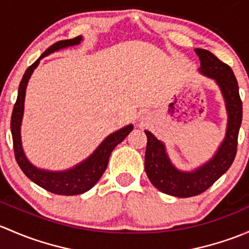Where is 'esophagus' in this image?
<instances>
[{
  "label": "esophagus",
  "mask_w": 249,
  "mask_h": 249,
  "mask_svg": "<svg viewBox=\"0 0 249 249\" xmlns=\"http://www.w3.org/2000/svg\"><path fill=\"white\" fill-rule=\"evenodd\" d=\"M142 121H145V120H147V115L142 114Z\"/></svg>",
  "instance_id": "34e87169"
}]
</instances>
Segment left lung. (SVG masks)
Wrapping results in <instances>:
<instances>
[{
	"instance_id": "8db88e82",
	"label": "left lung",
	"mask_w": 249,
	"mask_h": 249,
	"mask_svg": "<svg viewBox=\"0 0 249 249\" xmlns=\"http://www.w3.org/2000/svg\"><path fill=\"white\" fill-rule=\"evenodd\" d=\"M200 60L199 71L213 79L225 101L228 124L225 138L213 157L194 171H182L173 165L166 155L165 146L148 130L145 153V171L151 183L163 193L178 198L198 196L227 173L235 160L237 138L242 122V102L234 71L228 65L205 49H196Z\"/></svg>"
}]
</instances>
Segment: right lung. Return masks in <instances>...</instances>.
I'll return each instance as SVG.
<instances>
[{"label":"right lung","instance_id":"obj_1","mask_svg":"<svg viewBox=\"0 0 249 249\" xmlns=\"http://www.w3.org/2000/svg\"><path fill=\"white\" fill-rule=\"evenodd\" d=\"M81 40H83V37L78 36L73 39L56 42L55 44L49 47L33 65H31L26 69L21 81H20L18 98L14 104V107H13L12 120H10L13 147H14L15 160L19 164L20 169L36 184L47 189L48 192H51V193L58 194V196H76V194H83L89 189H91L106 171L112 150L120 142H124V138L133 129V124H128L121 128V129L116 130L115 133L110 134L109 137H107L103 140V142L97 147V150L89 158H86L84 162L79 163L78 165L65 171L43 170V169L33 165L25 156L21 145V137H20V125H21L22 115H24L25 93H26L27 83H29L31 75H32L36 67L39 65V61L43 57L48 56L49 53L60 50V49L78 45Z\"/></svg>","mask_w":249,"mask_h":249}]
</instances>
